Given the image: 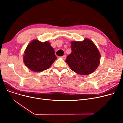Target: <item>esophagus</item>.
Instances as JSON below:
<instances>
[{
	"mask_svg": "<svg viewBox=\"0 0 123 123\" xmlns=\"http://www.w3.org/2000/svg\"><path fill=\"white\" fill-rule=\"evenodd\" d=\"M62 58L63 59H65L66 58V55H64V56H63L62 57Z\"/></svg>",
	"mask_w": 123,
	"mask_h": 123,
	"instance_id": "esophagus-1",
	"label": "esophagus"
}]
</instances>
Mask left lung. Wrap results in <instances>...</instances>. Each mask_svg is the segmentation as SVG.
<instances>
[{
  "label": "left lung",
  "instance_id": "left-lung-1",
  "mask_svg": "<svg viewBox=\"0 0 123 123\" xmlns=\"http://www.w3.org/2000/svg\"><path fill=\"white\" fill-rule=\"evenodd\" d=\"M72 52L65 62L75 73L82 75L94 72L99 66L101 54L94 43L88 38L71 42Z\"/></svg>",
  "mask_w": 123,
  "mask_h": 123
}]
</instances>
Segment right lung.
<instances>
[{
  "instance_id": "obj_1",
  "label": "right lung",
  "mask_w": 123,
  "mask_h": 123,
  "mask_svg": "<svg viewBox=\"0 0 123 123\" xmlns=\"http://www.w3.org/2000/svg\"><path fill=\"white\" fill-rule=\"evenodd\" d=\"M57 59L53 48L49 41L32 40L27 45L23 55L25 66L33 72H42L49 68Z\"/></svg>"
}]
</instances>
